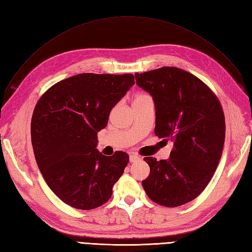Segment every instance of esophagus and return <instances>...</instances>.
<instances>
[{"label": "esophagus", "instance_id": "esophagus-1", "mask_svg": "<svg viewBox=\"0 0 252 252\" xmlns=\"http://www.w3.org/2000/svg\"><path fill=\"white\" fill-rule=\"evenodd\" d=\"M138 159H140V158H138V155H136V154H134V153H131L129 155V160H130V162H135V161H137Z\"/></svg>", "mask_w": 252, "mask_h": 252}]
</instances>
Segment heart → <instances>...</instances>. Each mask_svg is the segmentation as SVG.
Instances as JSON below:
<instances>
[{"mask_svg": "<svg viewBox=\"0 0 252 252\" xmlns=\"http://www.w3.org/2000/svg\"><path fill=\"white\" fill-rule=\"evenodd\" d=\"M148 98H150L148 94H136V97H135V99H134V101H136V100H143V99H148Z\"/></svg>", "mask_w": 252, "mask_h": 252, "instance_id": "1", "label": "heart"}]
</instances>
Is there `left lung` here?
I'll return each mask as SVG.
<instances>
[{
    "mask_svg": "<svg viewBox=\"0 0 252 252\" xmlns=\"http://www.w3.org/2000/svg\"><path fill=\"white\" fill-rule=\"evenodd\" d=\"M135 80L153 98L155 135L174 143L169 159L144 158L150 174L143 188L159 205L186 204L202 193L221 158L225 118L220 101L199 78L174 66L135 73Z\"/></svg>",
    "mask_w": 252,
    "mask_h": 252,
    "instance_id": "left-lung-1",
    "label": "left lung"
}]
</instances>
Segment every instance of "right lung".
Instances as JSON below:
<instances>
[{"label":"right lung","instance_id":"obj_1","mask_svg":"<svg viewBox=\"0 0 252 252\" xmlns=\"http://www.w3.org/2000/svg\"><path fill=\"white\" fill-rule=\"evenodd\" d=\"M133 84L132 74H79L51 86L34 108L31 141L37 166L53 193L77 210L107 202L124 173L128 154L103 155L97 135Z\"/></svg>","mask_w":252,"mask_h":252}]
</instances>
